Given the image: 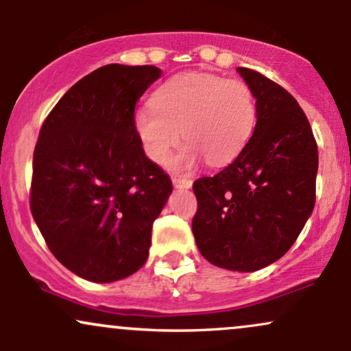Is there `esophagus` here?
Returning <instances> with one entry per match:
<instances>
[{
    "label": "esophagus",
    "mask_w": 351,
    "mask_h": 351,
    "mask_svg": "<svg viewBox=\"0 0 351 351\" xmlns=\"http://www.w3.org/2000/svg\"><path fill=\"white\" fill-rule=\"evenodd\" d=\"M171 181H173V186H175V188L188 189V188H191V184H193L191 180H189V178H181V176H175V178H173Z\"/></svg>",
    "instance_id": "esophagus-1"
}]
</instances>
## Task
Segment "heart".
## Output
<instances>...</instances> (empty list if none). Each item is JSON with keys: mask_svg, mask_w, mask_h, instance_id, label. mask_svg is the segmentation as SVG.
<instances>
[{"mask_svg": "<svg viewBox=\"0 0 351 351\" xmlns=\"http://www.w3.org/2000/svg\"><path fill=\"white\" fill-rule=\"evenodd\" d=\"M256 119L252 88L243 80L188 72L156 88L152 106L135 112L134 125L145 153L155 163H167L183 132L188 142L171 165L186 170L203 155L215 167L232 162L251 138Z\"/></svg>", "mask_w": 351, "mask_h": 351, "instance_id": "b5f03b06", "label": "heart"}]
</instances>
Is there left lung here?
<instances>
[{
  "mask_svg": "<svg viewBox=\"0 0 351 351\" xmlns=\"http://www.w3.org/2000/svg\"><path fill=\"white\" fill-rule=\"evenodd\" d=\"M257 107L254 134L231 165L193 183V234L217 267L254 272L280 259L315 206L318 150L297 100L259 72L237 67Z\"/></svg>",
  "mask_w": 351,
  "mask_h": 351,
  "instance_id": "obj_1",
  "label": "left lung"
}]
</instances>
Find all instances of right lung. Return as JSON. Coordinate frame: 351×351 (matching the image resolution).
<instances>
[{
    "mask_svg": "<svg viewBox=\"0 0 351 351\" xmlns=\"http://www.w3.org/2000/svg\"><path fill=\"white\" fill-rule=\"evenodd\" d=\"M160 75L155 66L100 67L62 95L39 132L31 213L56 259L82 279H125L148 257L173 186L145 155L134 117Z\"/></svg>",
    "mask_w": 351,
    "mask_h": 351,
    "instance_id": "right-lung-1",
    "label": "right lung"
}]
</instances>
